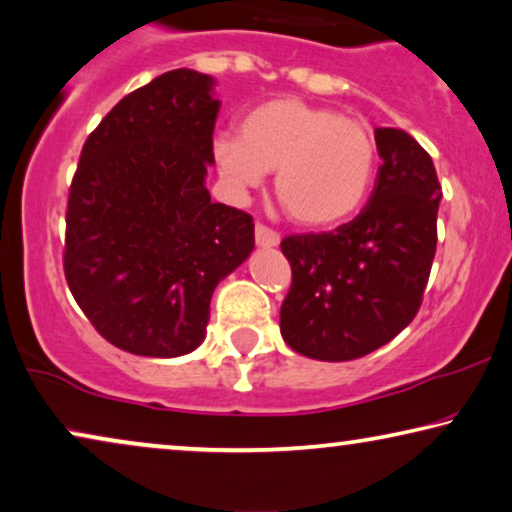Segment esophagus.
I'll return each instance as SVG.
<instances>
[{"label": "esophagus", "instance_id": "esophagus-1", "mask_svg": "<svg viewBox=\"0 0 512 512\" xmlns=\"http://www.w3.org/2000/svg\"><path fill=\"white\" fill-rule=\"evenodd\" d=\"M255 243L259 248H276L280 243V236L278 232H273L266 225H257L255 227Z\"/></svg>", "mask_w": 512, "mask_h": 512}]
</instances>
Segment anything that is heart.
Masks as SVG:
<instances>
[{
  "label": "heart",
  "instance_id": "1",
  "mask_svg": "<svg viewBox=\"0 0 512 512\" xmlns=\"http://www.w3.org/2000/svg\"><path fill=\"white\" fill-rule=\"evenodd\" d=\"M211 153L234 197L262 185L266 171H276L280 206L304 227L350 218L364 204L376 171L369 127L299 97H278L250 109L239 122V136H215Z\"/></svg>",
  "mask_w": 512,
  "mask_h": 512
}]
</instances>
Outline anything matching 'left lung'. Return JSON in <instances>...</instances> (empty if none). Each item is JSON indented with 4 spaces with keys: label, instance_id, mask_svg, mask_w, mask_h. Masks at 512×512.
I'll return each mask as SVG.
<instances>
[{
    "label": "left lung",
    "instance_id": "1",
    "mask_svg": "<svg viewBox=\"0 0 512 512\" xmlns=\"http://www.w3.org/2000/svg\"><path fill=\"white\" fill-rule=\"evenodd\" d=\"M376 185L355 220L280 243L292 287L280 334L299 355L348 362L390 343L413 322L436 255L441 185L413 136L376 129Z\"/></svg>",
    "mask_w": 512,
    "mask_h": 512
}]
</instances>
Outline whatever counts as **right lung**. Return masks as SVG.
<instances>
[{"mask_svg":"<svg viewBox=\"0 0 512 512\" xmlns=\"http://www.w3.org/2000/svg\"><path fill=\"white\" fill-rule=\"evenodd\" d=\"M215 78L174 69L120 99L85 141L67 206L64 276L115 348L181 357L211 297L255 248V225L206 190Z\"/></svg>","mask_w":512,"mask_h":512,"instance_id":"1","label":"right lung"}]
</instances>
